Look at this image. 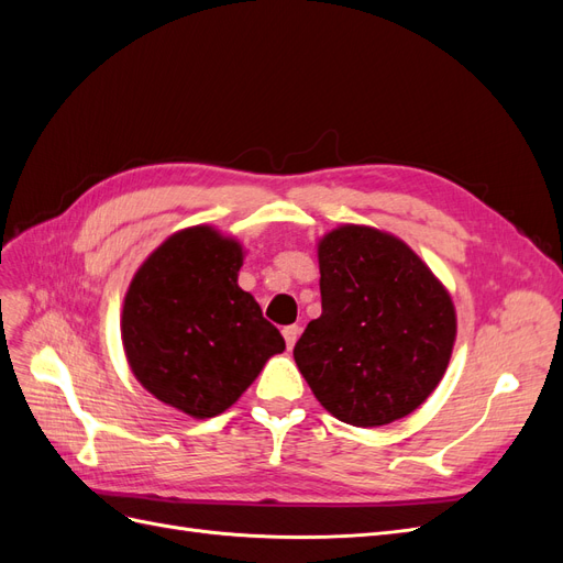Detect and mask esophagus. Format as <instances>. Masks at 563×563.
I'll return each instance as SVG.
<instances>
[{
    "mask_svg": "<svg viewBox=\"0 0 563 563\" xmlns=\"http://www.w3.org/2000/svg\"><path fill=\"white\" fill-rule=\"evenodd\" d=\"M282 333H284V340H286V347L294 350L296 340H298V335H300V327H296V323H294V327H284Z\"/></svg>",
    "mask_w": 563,
    "mask_h": 563,
    "instance_id": "esophagus-1",
    "label": "esophagus"
}]
</instances>
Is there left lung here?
<instances>
[{
  "instance_id": "left-lung-1",
  "label": "left lung",
  "mask_w": 563,
  "mask_h": 563,
  "mask_svg": "<svg viewBox=\"0 0 563 563\" xmlns=\"http://www.w3.org/2000/svg\"><path fill=\"white\" fill-rule=\"evenodd\" d=\"M321 317L294 360L331 416L380 428L413 413L444 378L455 343L446 286L399 236L338 225L317 244Z\"/></svg>"
}]
</instances>
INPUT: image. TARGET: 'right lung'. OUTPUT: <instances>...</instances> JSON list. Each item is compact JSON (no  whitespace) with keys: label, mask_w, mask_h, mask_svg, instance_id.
<instances>
[{"label":"right lung","mask_w":563,"mask_h":563,"mask_svg":"<svg viewBox=\"0 0 563 563\" xmlns=\"http://www.w3.org/2000/svg\"><path fill=\"white\" fill-rule=\"evenodd\" d=\"M244 246L213 225L168 234L135 269L122 308L129 368L152 397L213 418L286 343L236 284Z\"/></svg>","instance_id":"1"}]
</instances>
